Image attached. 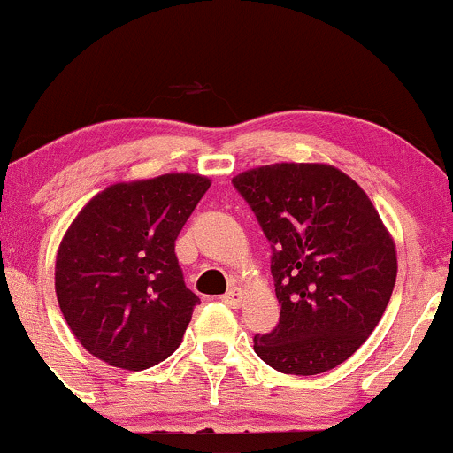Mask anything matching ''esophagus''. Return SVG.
<instances>
[{"label":"esophagus","instance_id":"esophagus-1","mask_svg":"<svg viewBox=\"0 0 453 453\" xmlns=\"http://www.w3.org/2000/svg\"><path fill=\"white\" fill-rule=\"evenodd\" d=\"M222 302L228 303V306H233V308L242 306V302H243V291H242L240 287L228 288V291H226L225 295H222Z\"/></svg>","mask_w":453,"mask_h":453}]
</instances>
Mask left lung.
<instances>
[{
  "mask_svg": "<svg viewBox=\"0 0 453 453\" xmlns=\"http://www.w3.org/2000/svg\"><path fill=\"white\" fill-rule=\"evenodd\" d=\"M272 243L280 303L254 353L284 374H321L374 332L398 273L395 243L368 195L329 165L280 162L233 177Z\"/></svg>",
  "mask_w": 453,
  "mask_h": 453,
  "instance_id": "left-lung-1",
  "label": "left lung"
}]
</instances>
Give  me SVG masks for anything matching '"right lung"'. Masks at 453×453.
<instances>
[{"mask_svg": "<svg viewBox=\"0 0 453 453\" xmlns=\"http://www.w3.org/2000/svg\"><path fill=\"white\" fill-rule=\"evenodd\" d=\"M210 184L192 173L124 181L74 218L59 243L55 293L94 357L145 370L180 347L199 297L186 287L175 240Z\"/></svg>", "mask_w": 453, "mask_h": 453, "instance_id": "add662e5", "label": "right lung"}]
</instances>
